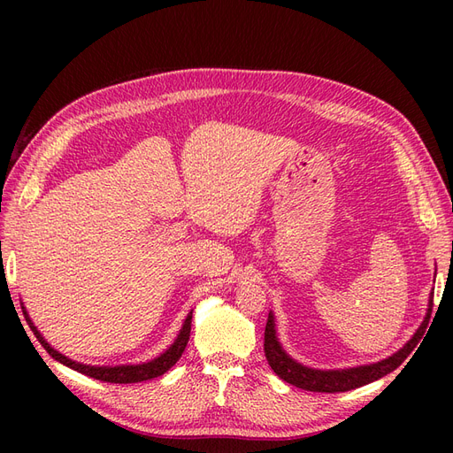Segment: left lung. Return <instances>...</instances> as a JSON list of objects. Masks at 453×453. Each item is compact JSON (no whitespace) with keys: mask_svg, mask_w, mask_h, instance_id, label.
I'll list each match as a JSON object with an SVG mask.
<instances>
[{"mask_svg":"<svg viewBox=\"0 0 453 453\" xmlns=\"http://www.w3.org/2000/svg\"><path fill=\"white\" fill-rule=\"evenodd\" d=\"M431 310H433V293L429 296L427 313H425V318L418 326L414 336L410 338L399 351L389 355V357L381 359L378 363H370V365L333 368V370L311 368L295 361L291 355L283 349L276 331V318H273V313L270 311L268 321H266V331H265V355L273 372L295 388L313 391V393H342V391L357 389L361 386H366L370 381L383 378L386 374L393 372L395 368L401 366V363L408 357L410 353H412L419 338L423 336L425 326L429 323Z\"/></svg>","mask_w":453,"mask_h":453,"instance_id":"1","label":"left lung"}]
</instances>
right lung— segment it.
I'll return each mask as SVG.
<instances>
[{
  "instance_id": "add662e5",
  "label": "right lung",
  "mask_w": 453,
  "mask_h": 453,
  "mask_svg": "<svg viewBox=\"0 0 453 453\" xmlns=\"http://www.w3.org/2000/svg\"><path fill=\"white\" fill-rule=\"evenodd\" d=\"M22 306V313L26 321H28L32 333L35 334V338L39 340V344L47 349V353L50 355L52 359H57L58 363L70 366L77 372L90 376L94 380H100V381H107V383H138V381H145V380H153L162 376L164 372H168V370L180 361V357L183 355L185 348H187V342L190 336V321H193V310L187 313V318L180 328V333H177L175 340L170 344V348L160 353L158 357L150 359L147 363H140V365H85V363H77L70 357H65L64 353L54 349L49 342L45 340V336L37 331V326L34 325L30 313L26 311L24 303H20Z\"/></svg>"
}]
</instances>
